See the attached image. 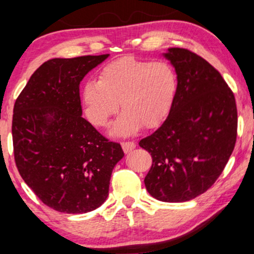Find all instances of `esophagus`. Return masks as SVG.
I'll use <instances>...</instances> for the list:
<instances>
[{
  "label": "esophagus",
  "instance_id": "34e87169",
  "mask_svg": "<svg viewBox=\"0 0 254 254\" xmlns=\"http://www.w3.org/2000/svg\"><path fill=\"white\" fill-rule=\"evenodd\" d=\"M122 148H123V150L125 154H129L130 151H132L133 149L136 148V143L133 142H123L122 143Z\"/></svg>",
  "mask_w": 254,
  "mask_h": 254
}]
</instances>
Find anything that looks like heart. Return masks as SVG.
I'll use <instances>...</instances> for the list:
<instances>
[{
  "mask_svg": "<svg viewBox=\"0 0 254 254\" xmlns=\"http://www.w3.org/2000/svg\"><path fill=\"white\" fill-rule=\"evenodd\" d=\"M179 80L167 61L123 57L104 66L98 81L88 80L81 91L85 114L96 127H106L110 118L123 109L111 133L131 136L142 124L152 127L161 123L175 103Z\"/></svg>",
  "mask_w": 254,
  "mask_h": 254,
  "instance_id": "b5f03b06",
  "label": "heart"
}]
</instances>
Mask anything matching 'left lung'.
I'll return each instance as SVG.
<instances>
[{
    "mask_svg": "<svg viewBox=\"0 0 254 254\" xmlns=\"http://www.w3.org/2000/svg\"><path fill=\"white\" fill-rule=\"evenodd\" d=\"M175 68L179 90L166 121L139 146L151 154L148 193L163 202L193 200L222 173L237 139L234 94L216 69L185 48L162 54Z\"/></svg>",
    "mask_w": 254,
    "mask_h": 254,
    "instance_id": "obj_1",
    "label": "left lung"
}]
</instances>
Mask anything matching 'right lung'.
I'll use <instances>...</instances> for the list:
<instances>
[{
    "label": "right lung",
    "mask_w": 254,
    "mask_h": 254,
    "mask_svg": "<svg viewBox=\"0 0 254 254\" xmlns=\"http://www.w3.org/2000/svg\"><path fill=\"white\" fill-rule=\"evenodd\" d=\"M109 56L46 61L15 102L16 167L40 200L58 212L82 214L102 206L112 170L124 157L121 144L81 117L80 81Z\"/></svg>",
    "instance_id": "add662e5"
}]
</instances>
